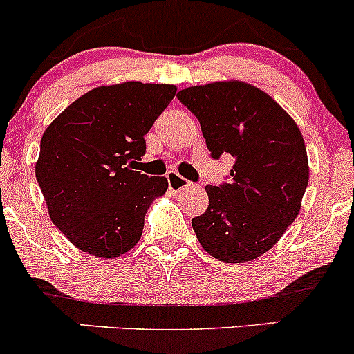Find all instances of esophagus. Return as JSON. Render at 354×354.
I'll return each mask as SVG.
<instances>
[{"instance_id": "34e87169", "label": "esophagus", "mask_w": 354, "mask_h": 354, "mask_svg": "<svg viewBox=\"0 0 354 354\" xmlns=\"http://www.w3.org/2000/svg\"><path fill=\"white\" fill-rule=\"evenodd\" d=\"M166 178H168V186L171 192H181V189L192 186V183H189L188 180H185V178L181 176L180 173H176V171H169V173L166 174Z\"/></svg>"}]
</instances>
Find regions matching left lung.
Listing matches in <instances>:
<instances>
[{"instance_id": "left-lung-1", "label": "left lung", "mask_w": 354, "mask_h": 354, "mask_svg": "<svg viewBox=\"0 0 354 354\" xmlns=\"http://www.w3.org/2000/svg\"><path fill=\"white\" fill-rule=\"evenodd\" d=\"M200 120L213 159H235L230 181L207 185L208 208L192 220L201 247L228 263L266 254L296 220L309 181L308 153L294 119L260 88L215 82L178 92Z\"/></svg>"}]
</instances>
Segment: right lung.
I'll use <instances>...</instances> for the list:
<instances>
[{
  "label": "right lung",
  "mask_w": 354,
  "mask_h": 354,
  "mask_svg": "<svg viewBox=\"0 0 354 354\" xmlns=\"http://www.w3.org/2000/svg\"><path fill=\"white\" fill-rule=\"evenodd\" d=\"M176 94L168 84L97 87L46 127L35 173L53 225L82 252L119 257L139 242L168 180L134 171L147 131Z\"/></svg>",
  "instance_id": "add662e5"
}]
</instances>
